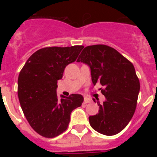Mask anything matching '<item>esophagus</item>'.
Instances as JSON below:
<instances>
[{
  "label": "esophagus",
  "mask_w": 157,
  "mask_h": 157,
  "mask_svg": "<svg viewBox=\"0 0 157 157\" xmlns=\"http://www.w3.org/2000/svg\"><path fill=\"white\" fill-rule=\"evenodd\" d=\"M91 101L92 100H91L90 98H86H86H84V103H91Z\"/></svg>",
  "instance_id": "34e87169"
}]
</instances>
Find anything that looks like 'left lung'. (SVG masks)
Wrapping results in <instances>:
<instances>
[{"mask_svg":"<svg viewBox=\"0 0 157 157\" xmlns=\"http://www.w3.org/2000/svg\"><path fill=\"white\" fill-rule=\"evenodd\" d=\"M76 62L90 67L94 86L100 83L104 86L101 92L106 100L97 102L98 113L89 117L91 127L107 136L118 134L129 124L136 108L140 84L134 65L105 45L87 46Z\"/></svg>","mask_w":157,"mask_h":157,"instance_id":"obj_1","label":"left lung"}]
</instances>
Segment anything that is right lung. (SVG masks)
<instances>
[{
	"label": "right lung",
	"mask_w": 157,
	"mask_h": 157,
	"mask_svg": "<svg viewBox=\"0 0 157 157\" xmlns=\"http://www.w3.org/2000/svg\"><path fill=\"white\" fill-rule=\"evenodd\" d=\"M82 45L46 47L36 51L26 62L18 79V96L23 114L31 127L45 138L64 132L70 115L84 101L81 94L57 95L58 81L64 68L76 61Z\"/></svg>",
	"instance_id": "1"
}]
</instances>
